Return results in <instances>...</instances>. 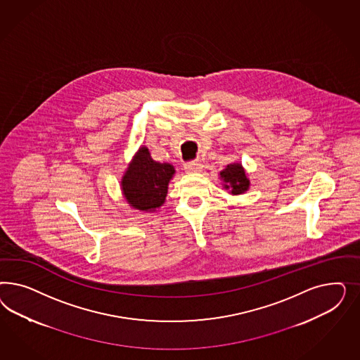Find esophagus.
<instances>
[{"label":"esophagus","instance_id":"obj_1","mask_svg":"<svg viewBox=\"0 0 360 360\" xmlns=\"http://www.w3.org/2000/svg\"><path fill=\"white\" fill-rule=\"evenodd\" d=\"M186 173H188V174H191V173H199V172H202V169H203V165L200 164V162H188V164L185 165Z\"/></svg>","mask_w":360,"mask_h":360}]
</instances>
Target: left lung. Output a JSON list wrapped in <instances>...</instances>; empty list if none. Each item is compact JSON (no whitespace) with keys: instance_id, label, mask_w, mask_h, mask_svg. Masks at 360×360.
I'll return each mask as SVG.
<instances>
[{"instance_id":"8db88e82","label":"left lung","mask_w":360,"mask_h":360,"mask_svg":"<svg viewBox=\"0 0 360 360\" xmlns=\"http://www.w3.org/2000/svg\"><path fill=\"white\" fill-rule=\"evenodd\" d=\"M223 188L227 190L231 195H241L250 190L251 181L247 175L245 169L240 162H233L226 166L219 173Z\"/></svg>"}]
</instances>
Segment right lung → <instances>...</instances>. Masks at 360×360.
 <instances>
[{
	"mask_svg": "<svg viewBox=\"0 0 360 360\" xmlns=\"http://www.w3.org/2000/svg\"><path fill=\"white\" fill-rule=\"evenodd\" d=\"M174 174L173 165L154 161L149 149L140 146L121 178L122 195L131 208L154 212L164 205Z\"/></svg>",
	"mask_w": 360,
	"mask_h": 360,
	"instance_id": "1",
	"label": "right lung"
}]
</instances>
